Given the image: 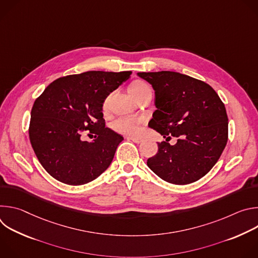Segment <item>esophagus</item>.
<instances>
[{
  "mask_svg": "<svg viewBox=\"0 0 258 258\" xmlns=\"http://www.w3.org/2000/svg\"><path fill=\"white\" fill-rule=\"evenodd\" d=\"M127 140H131V141H133L134 143H136V144H140V143H142V139H140V138H134V137H127Z\"/></svg>",
  "mask_w": 258,
  "mask_h": 258,
  "instance_id": "obj_1",
  "label": "esophagus"
}]
</instances>
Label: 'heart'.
<instances>
[{
    "label": "heart",
    "instance_id": "1",
    "mask_svg": "<svg viewBox=\"0 0 258 258\" xmlns=\"http://www.w3.org/2000/svg\"><path fill=\"white\" fill-rule=\"evenodd\" d=\"M149 91H150L149 86L145 84L144 82H141V81L134 82L130 86V89H128V92H130V94L133 98H135V97H137V96H139V95H141L145 92H149ZM141 121L142 120L140 118H137V117L120 116L112 122V127L120 134H124V135H128V136H135L140 131Z\"/></svg>",
    "mask_w": 258,
    "mask_h": 258
}]
</instances>
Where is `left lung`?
I'll use <instances>...</instances> for the list:
<instances>
[{"mask_svg": "<svg viewBox=\"0 0 258 258\" xmlns=\"http://www.w3.org/2000/svg\"><path fill=\"white\" fill-rule=\"evenodd\" d=\"M138 77L155 93L157 109L149 126L163 138H178L174 145L167 140L158 143V152L147 165L174 185L200 179L217 162L228 142L225 104L209 85L178 72H138Z\"/></svg>", "mask_w": 258, "mask_h": 258, "instance_id": "obj_1", "label": "left lung"}]
</instances>
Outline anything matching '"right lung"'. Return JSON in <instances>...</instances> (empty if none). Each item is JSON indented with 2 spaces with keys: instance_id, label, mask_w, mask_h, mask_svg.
I'll return each mask as SVG.
<instances>
[{
  "instance_id": "right-lung-1",
  "label": "right lung",
  "mask_w": 258,
  "mask_h": 258,
  "mask_svg": "<svg viewBox=\"0 0 258 258\" xmlns=\"http://www.w3.org/2000/svg\"><path fill=\"white\" fill-rule=\"evenodd\" d=\"M132 71H87L60 78L33 103L29 140L47 172L71 186L88 183L111 164L123 137L105 127L103 104ZM89 130L95 140L82 136Z\"/></svg>"
}]
</instances>
